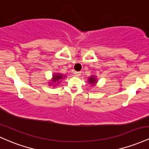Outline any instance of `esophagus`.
Segmentation results:
<instances>
[{
    "instance_id": "34e87169",
    "label": "esophagus",
    "mask_w": 149,
    "mask_h": 149,
    "mask_svg": "<svg viewBox=\"0 0 149 149\" xmlns=\"http://www.w3.org/2000/svg\"><path fill=\"white\" fill-rule=\"evenodd\" d=\"M81 72H75L74 74H75V76L79 77V76H80V75H81Z\"/></svg>"
}]
</instances>
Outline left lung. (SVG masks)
Here are the masks:
<instances>
[{"label": "left lung", "instance_id": "left-lung-1", "mask_svg": "<svg viewBox=\"0 0 149 149\" xmlns=\"http://www.w3.org/2000/svg\"><path fill=\"white\" fill-rule=\"evenodd\" d=\"M88 82L89 83V84H91V86H94L95 84L97 83V79L95 76H91L90 77H88Z\"/></svg>", "mask_w": 149, "mask_h": 149}]
</instances>
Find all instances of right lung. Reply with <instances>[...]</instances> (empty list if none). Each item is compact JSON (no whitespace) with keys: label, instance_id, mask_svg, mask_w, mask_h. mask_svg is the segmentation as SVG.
Here are the masks:
<instances>
[{"label":"right lung","instance_id":"1","mask_svg":"<svg viewBox=\"0 0 149 149\" xmlns=\"http://www.w3.org/2000/svg\"><path fill=\"white\" fill-rule=\"evenodd\" d=\"M65 77L66 76H63V75L61 74H54L53 75L52 79H51V81H52V82H50V83L58 84V82H60V80L62 79H64ZM53 86H55V85H53Z\"/></svg>","mask_w":149,"mask_h":149}]
</instances>
